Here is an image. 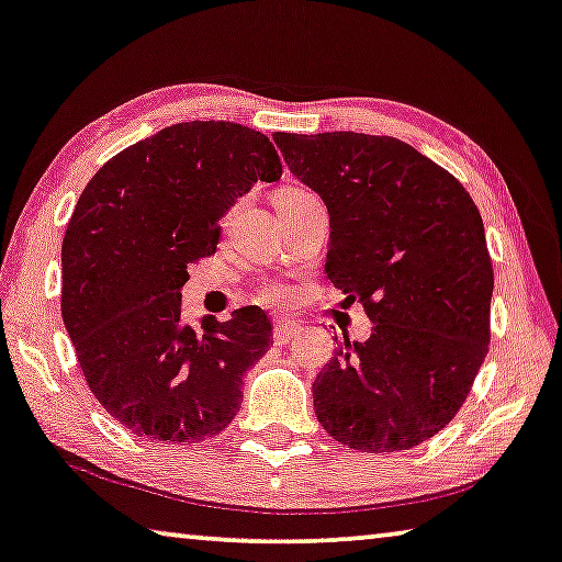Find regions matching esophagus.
I'll use <instances>...</instances> for the list:
<instances>
[{"mask_svg":"<svg viewBox=\"0 0 562 562\" xmlns=\"http://www.w3.org/2000/svg\"><path fill=\"white\" fill-rule=\"evenodd\" d=\"M299 326L296 324H283V322H279L273 326V341L276 344H289V341H293L299 336Z\"/></svg>","mask_w":562,"mask_h":562,"instance_id":"esophagus-1","label":"esophagus"}]
</instances>
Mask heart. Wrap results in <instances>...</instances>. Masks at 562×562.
Returning <instances> with one entry per match:
<instances>
[{"label": "heart", "mask_w": 562, "mask_h": 562, "mask_svg": "<svg viewBox=\"0 0 562 562\" xmlns=\"http://www.w3.org/2000/svg\"><path fill=\"white\" fill-rule=\"evenodd\" d=\"M301 193H308V191H304V188H283L279 195H301ZM291 296H293L291 289L281 281H266L261 283V289H258V299L266 301V304H289Z\"/></svg>", "instance_id": "obj_1"}]
</instances>
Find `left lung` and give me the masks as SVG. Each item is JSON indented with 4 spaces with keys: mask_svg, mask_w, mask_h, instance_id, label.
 Listing matches in <instances>:
<instances>
[{
    "mask_svg": "<svg viewBox=\"0 0 562 562\" xmlns=\"http://www.w3.org/2000/svg\"><path fill=\"white\" fill-rule=\"evenodd\" d=\"M273 143L329 209L326 276L374 324L318 371L316 417L351 450H412L450 425L487 357L495 273L477 205L452 172L390 135Z\"/></svg>",
    "mask_w": 562,
    "mask_h": 562,
    "instance_id": "left-lung-1",
    "label": "left lung"
}]
</instances>
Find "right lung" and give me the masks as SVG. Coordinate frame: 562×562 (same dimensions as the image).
I'll list each match as a JSON object with an SVG mask.
<instances>
[{"label": "right lung", "mask_w": 562, "mask_h": 562, "mask_svg": "<svg viewBox=\"0 0 562 562\" xmlns=\"http://www.w3.org/2000/svg\"><path fill=\"white\" fill-rule=\"evenodd\" d=\"M281 170L263 133L193 120L120 150L85 186L63 238L59 306L94 400L133 435L201 442L240 409L244 374L271 347L269 318L244 306L198 331L180 289L215 254L236 198Z\"/></svg>", "instance_id": "right-lung-1"}]
</instances>
